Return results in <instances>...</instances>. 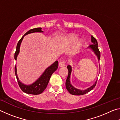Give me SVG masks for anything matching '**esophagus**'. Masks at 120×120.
I'll list each match as a JSON object with an SVG mask.
<instances>
[{
	"label": "esophagus",
	"mask_w": 120,
	"mask_h": 120,
	"mask_svg": "<svg viewBox=\"0 0 120 120\" xmlns=\"http://www.w3.org/2000/svg\"><path fill=\"white\" fill-rule=\"evenodd\" d=\"M64 66H65V62L64 61L60 62L59 64V66L60 67H64Z\"/></svg>",
	"instance_id": "obj_1"
}]
</instances>
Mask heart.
<instances>
[{
	"mask_svg": "<svg viewBox=\"0 0 120 120\" xmlns=\"http://www.w3.org/2000/svg\"><path fill=\"white\" fill-rule=\"evenodd\" d=\"M78 36L76 35L73 34H69L68 35H67L64 38V42L67 44L68 45H70L74 43V42L77 40ZM83 43H84V41L82 39H79L77 40L75 44L74 49V50L75 51H77L79 50L82 47Z\"/></svg>",
	"mask_w": 120,
	"mask_h": 120,
	"instance_id": "obj_1",
	"label": "heart"
}]
</instances>
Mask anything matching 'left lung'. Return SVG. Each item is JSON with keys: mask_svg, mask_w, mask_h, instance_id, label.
<instances>
[{"mask_svg": "<svg viewBox=\"0 0 120 120\" xmlns=\"http://www.w3.org/2000/svg\"><path fill=\"white\" fill-rule=\"evenodd\" d=\"M91 42H92V44L88 46L86 49H90L92 51V52L95 54V55L97 56V59L99 61V59H100V52L98 50V43H97V40L93 37L92 35L91 36ZM67 68L68 69V75L67 78L66 82V87L67 90L71 94L74 95H82L86 94L89 91L94 88L95 86H96L97 80L95 81V82L93 84L92 86H90L88 88H87L85 89H79L75 87L73 85L71 84L70 82V76L72 72V67L70 65H68L67 66ZM99 70H100V66H99Z\"/></svg>", "mask_w": 120, "mask_h": 120, "instance_id": "left-lung-1", "label": "left lung"}]
</instances>
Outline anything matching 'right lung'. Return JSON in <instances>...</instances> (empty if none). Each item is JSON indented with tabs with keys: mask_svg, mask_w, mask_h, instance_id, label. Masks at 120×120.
Instances as JSON below:
<instances>
[{
	"mask_svg": "<svg viewBox=\"0 0 120 120\" xmlns=\"http://www.w3.org/2000/svg\"><path fill=\"white\" fill-rule=\"evenodd\" d=\"M43 31H42V28L38 27L33 28V29L30 30V31L26 32L23 36L21 40L18 42L17 46H16V51L15 52V55H14V58L16 60H17V56L19 55L20 52V46L23 40V38L25 35H27L28 34L33 33H43ZM58 66V61H56L55 62L53 63L52 64H51L50 66H49L48 68H46L44 72L42 73V75L38 77L35 82L32 83V84L26 85L22 82L20 81L18 77L17 72V67L16 65L15 68V75L17 78L18 83L20 87V88L23 91L24 93H27V94H32V95H38L41 94V93L45 90L46 88V86L49 82L51 76L55 71L57 69Z\"/></svg>",
	"mask_w": 120,
	"mask_h": 120,
	"instance_id": "add662e5",
	"label": "right lung"
}]
</instances>
